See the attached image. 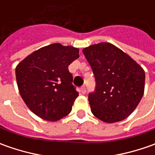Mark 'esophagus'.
<instances>
[{"label": "esophagus", "instance_id": "1", "mask_svg": "<svg viewBox=\"0 0 155 155\" xmlns=\"http://www.w3.org/2000/svg\"><path fill=\"white\" fill-rule=\"evenodd\" d=\"M80 90L82 94H85V93H86V88H85V86H82Z\"/></svg>", "mask_w": 155, "mask_h": 155}]
</instances>
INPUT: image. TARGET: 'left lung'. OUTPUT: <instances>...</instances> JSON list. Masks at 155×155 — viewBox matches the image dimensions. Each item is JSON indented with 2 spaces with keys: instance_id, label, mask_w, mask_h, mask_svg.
<instances>
[{
  "instance_id": "obj_1",
  "label": "left lung",
  "mask_w": 155,
  "mask_h": 155,
  "mask_svg": "<svg viewBox=\"0 0 155 155\" xmlns=\"http://www.w3.org/2000/svg\"><path fill=\"white\" fill-rule=\"evenodd\" d=\"M83 52L96 78L95 91L89 94L92 114L107 123L124 120L135 110L144 94V70L110 43L90 45Z\"/></svg>"
}]
</instances>
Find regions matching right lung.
<instances>
[{
	"label": "right lung",
	"mask_w": 155,
	"mask_h": 155,
	"mask_svg": "<svg viewBox=\"0 0 155 155\" xmlns=\"http://www.w3.org/2000/svg\"><path fill=\"white\" fill-rule=\"evenodd\" d=\"M79 58V49L55 43L33 51L15 68L18 89L29 110L56 122L71 111L78 96L68 66Z\"/></svg>",
	"instance_id": "right-lung-1"
}]
</instances>
